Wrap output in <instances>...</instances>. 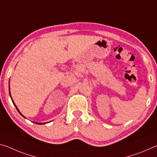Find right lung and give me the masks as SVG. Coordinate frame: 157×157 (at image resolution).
<instances>
[{"label": "right lung", "instance_id": "obj_1", "mask_svg": "<svg viewBox=\"0 0 157 157\" xmlns=\"http://www.w3.org/2000/svg\"><path fill=\"white\" fill-rule=\"evenodd\" d=\"M10 91V90H9ZM10 98H11V99H12V97H11V95H10ZM12 101H13V104H14V106H15V107H16V109H17V110L18 111V112L19 113H20V114L21 115V116H22V117H24V118H26V117H24V116L22 115V114H21V113L20 112V110H19L18 109V108H17V106H16V105H15V104H14V101L13 100V99H12ZM33 123H35V124H43V123H36V122H33Z\"/></svg>", "mask_w": 157, "mask_h": 157}]
</instances>
